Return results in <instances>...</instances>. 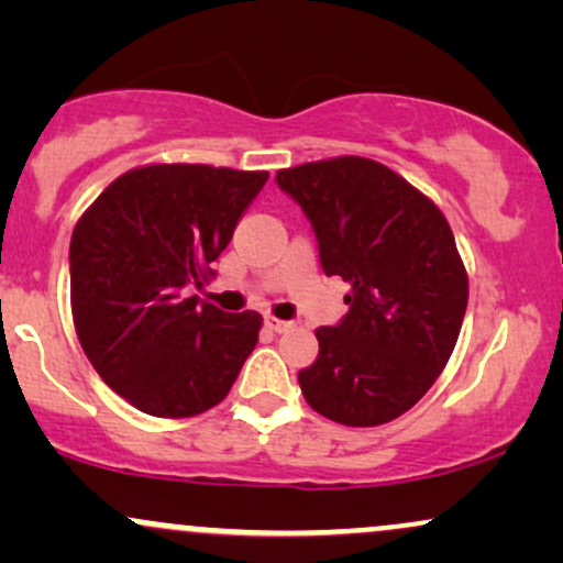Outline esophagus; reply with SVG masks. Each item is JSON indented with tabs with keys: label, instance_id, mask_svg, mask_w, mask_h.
I'll use <instances>...</instances> for the list:
<instances>
[{
	"label": "esophagus",
	"instance_id": "1",
	"mask_svg": "<svg viewBox=\"0 0 563 563\" xmlns=\"http://www.w3.org/2000/svg\"><path fill=\"white\" fill-rule=\"evenodd\" d=\"M264 325H267L269 331H275V333H286V331H290V328H294V322L280 320V318H273V314H267V318H264Z\"/></svg>",
	"mask_w": 563,
	"mask_h": 563
}]
</instances>
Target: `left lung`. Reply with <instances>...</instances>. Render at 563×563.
<instances>
[{
	"mask_svg": "<svg viewBox=\"0 0 563 563\" xmlns=\"http://www.w3.org/2000/svg\"><path fill=\"white\" fill-rule=\"evenodd\" d=\"M312 222L325 275L352 290L339 325L299 373L303 399L344 426H380L410 410L448 365L468 303L455 238L421 190L378 161L341 156L277 172Z\"/></svg>",
	"mask_w": 563,
	"mask_h": 563,
	"instance_id": "obj_1",
	"label": "left lung"
}]
</instances>
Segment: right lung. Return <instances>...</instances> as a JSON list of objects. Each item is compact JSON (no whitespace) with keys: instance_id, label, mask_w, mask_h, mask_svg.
Returning a JSON list of instances; mask_svg holds the SVG:
<instances>
[{"instance_id":"1","label":"right lung","mask_w":563,"mask_h":563,"mask_svg":"<svg viewBox=\"0 0 563 563\" xmlns=\"http://www.w3.org/2000/svg\"><path fill=\"white\" fill-rule=\"evenodd\" d=\"M267 172L151 164L121 174L70 238V312L100 378L137 410L190 418L228 397L262 314L187 296L214 275Z\"/></svg>"}]
</instances>
